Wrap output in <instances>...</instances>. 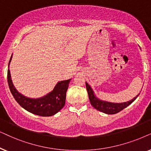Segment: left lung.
<instances>
[{"label":"left lung","mask_w":151,"mask_h":151,"mask_svg":"<svg viewBox=\"0 0 151 151\" xmlns=\"http://www.w3.org/2000/svg\"><path fill=\"white\" fill-rule=\"evenodd\" d=\"M86 89H87L88 94V97H89L90 104L95 109L99 110L102 112H104L106 114H116L117 112H119L122 110L124 108L127 107L128 106H129L130 104H131L134 100L137 99V97L139 96L137 95L133 99L130 100L129 101L124 102V103H111V102H108L106 101H101L98 99L96 96L94 95L93 90H92V88L90 86L88 85V83L86 82Z\"/></svg>","instance_id":"1"}]
</instances>
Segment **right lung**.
Segmentation results:
<instances>
[{"mask_svg": "<svg viewBox=\"0 0 151 151\" xmlns=\"http://www.w3.org/2000/svg\"><path fill=\"white\" fill-rule=\"evenodd\" d=\"M12 55L10 58L8 68L12 61ZM70 81V79L58 82L53 90L45 96L38 99H31L23 96L16 90L12 81L9 70H7L8 85L16 101L22 108L28 112L42 116L54 115L63 108L65 104L66 92Z\"/></svg>", "mask_w": 151, "mask_h": 151, "instance_id": "1", "label": "right lung"}]
</instances>
